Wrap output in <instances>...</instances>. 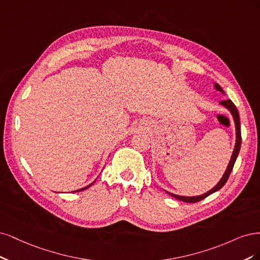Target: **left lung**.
<instances>
[{"label":"left lung","mask_w":260,"mask_h":260,"mask_svg":"<svg viewBox=\"0 0 260 260\" xmlns=\"http://www.w3.org/2000/svg\"><path fill=\"white\" fill-rule=\"evenodd\" d=\"M215 87H216V89H218V90H220V91H222V93H223L222 88H221L218 84H215ZM220 104H221L222 106H224L225 108H227L228 110L232 113V116H233V119H234V123H236V129H237V142H236V147H234V151H233V153H232L230 163H229V165H228V167H227V170H225V172H224V174H223V176H222V178L220 179V181H219L218 183H217V185H216L212 190H209L208 192H206V193H204V194H202V196H199V197H181V196H176V194L170 193V192H169V194H171L172 197L176 198L177 200L182 201V202H187V203H197V202H199V201H201V200H204V199H205L206 197H208L209 194H212V193H214V192H216V191H218L219 189H221V188L224 186V183L227 182V180L229 179V176H230V174H231V172H232V169H233V166H234V163H236V160H237L238 154H239V152H240V149H241V141H242V137H241V125H240V116H239V112H238V109H237V107L234 106V104L231 102L230 99L222 100V102H220Z\"/></svg>","instance_id":"8db88e82"}]
</instances>
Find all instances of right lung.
I'll return each instance as SVG.
<instances>
[{
	"instance_id": "obj_1",
	"label": "right lung",
	"mask_w": 260,
	"mask_h": 260,
	"mask_svg": "<svg viewBox=\"0 0 260 260\" xmlns=\"http://www.w3.org/2000/svg\"><path fill=\"white\" fill-rule=\"evenodd\" d=\"M91 185H93V183H90V185H89V186H87V187H85V188H83V189H81V190H77V191H75V192H78V191H82V190H85V189H87L88 187H90Z\"/></svg>"
}]
</instances>
